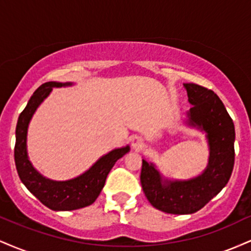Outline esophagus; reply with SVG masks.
<instances>
[{
	"mask_svg": "<svg viewBox=\"0 0 251 251\" xmlns=\"http://www.w3.org/2000/svg\"><path fill=\"white\" fill-rule=\"evenodd\" d=\"M131 144H132V148L133 149H139L140 146L143 145V140H142V138H139V137H133L131 139Z\"/></svg>",
	"mask_w": 251,
	"mask_h": 251,
	"instance_id": "1",
	"label": "esophagus"
}]
</instances>
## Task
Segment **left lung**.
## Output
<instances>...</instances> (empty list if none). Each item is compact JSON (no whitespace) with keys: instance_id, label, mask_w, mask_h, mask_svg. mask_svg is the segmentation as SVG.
I'll return each mask as SVG.
<instances>
[{"instance_id":"8db88e82","label":"left lung","mask_w":251,"mask_h":251,"mask_svg":"<svg viewBox=\"0 0 251 251\" xmlns=\"http://www.w3.org/2000/svg\"><path fill=\"white\" fill-rule=\"evenodd\" d=\"M192 107L184 120L190 127L205 134L208 165L189 179H170L157 165L143 159L140 181L152 206L166 214L190 215L209 203L230 179L235 162V126L223 102L211 89L196 83H183Z\"/></svg>"}]
</instances>
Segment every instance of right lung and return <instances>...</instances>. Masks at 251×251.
<instances>
[{"label":"right lung","mask_w":251,"mask_h":251,"mask_svg":"<svg viewBox=\"0 0 251 251\" xmlns=\"http://www.w3.org/2000/svg\"><path fill=\"white\" fill-rule=\"evenodd\" d=\"M73 85V82L56 81L43 83L30 97L25 108L20 114L16 125L14 157L20 179L43 205L54 211H71L93 204L101 192L107 175L114 164L129 152L128 145L112 150L101 155L83 174L67 180L50 179L34 168L27 152V134L31 118L53 88L70 87Z\"/></svg>","instance_id":"obj_1"}]
</instances>
